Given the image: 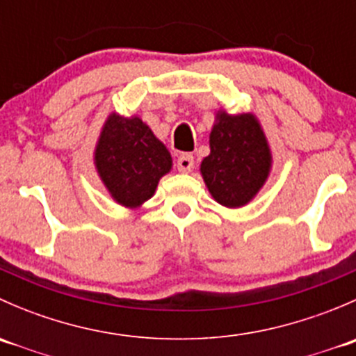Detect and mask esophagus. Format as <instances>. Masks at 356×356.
Instances as JSON below:
<instances>
[{
	"label": "esophagus",
	"mask_w": 356,
	"mask_h": 356,
	"mask_svg": "<svg viewBox=\"0 0 356 356\" xmlns=\"http://www.w3.org/2000/svg\"><path fill=\"white\" fill-rule=\"evenodd\" d=\"M193 167H195V158H193V155H189V153H182V155L177 158V168L182 174L191 172Z\"/></svg>",
	"instance_id": "1"
}]
</instances>
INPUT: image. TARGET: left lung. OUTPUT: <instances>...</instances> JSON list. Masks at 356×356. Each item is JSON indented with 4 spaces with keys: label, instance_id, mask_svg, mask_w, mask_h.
Here are the masks:
<instances>
[{
    "label": "left lung",
    "instance_id": "obj_1",
    "mask_svg": "<svg viewBox=\"0 0 356 356\" xmlns=\"http://www.w3.org/2000/svg\"><path fill=\"white\" fill-rule=\"evenodd\" d=\"M272 168V153L257 115L218 110L210 132V155L200 172L217 203L241 208L258 195Z\"/></svg>",
    "mask_w": 356,
    "mask_h": 356
}]
</instances>
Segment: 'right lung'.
Segmentation results:
<instances>
[{
	"mask_svg": "<svg viewBox=\"0 0 356 356\" xmlns=\"http://www.w3.org/2000/svg\"><path fill=\"white\" fill-rule=\"evenodd\" d=\"M95 167L113 201L139 208L155 195L172 168V156L138 117L110 113L95 148Z\"/></svg>",
	"mask_w": 356,
	"mask_h": 356,
	"instance_id": "add662e5",
	"label": "right lung"
}]
</instances>
